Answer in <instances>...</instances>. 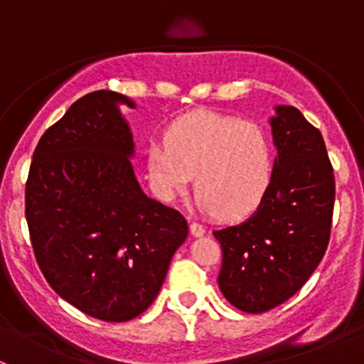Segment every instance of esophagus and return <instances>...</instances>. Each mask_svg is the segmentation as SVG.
<instances>
[{
	"label": "esophagus",
	"instance_id": "esophagus-1",
	"mask_svg": "<svg viewBox=\"0 0 364 364\" xmlns=\"http://www.w3.org/2000/svg\"><path fill=\"white\" fill-rule=\"evenodd\" d=\"M190 232H192V236H196V237H200V236H204L205 229H204L203 225H200V223H197V222H192V223H190Z\"/></svg>",
	"mask_w": 364,
	"mask_h": 364
}]
</instances>
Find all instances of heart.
<instances>
[{
  "label": "heart",
  "mask_w": 364,
  "mask_h": 364,
  "mask_svg": "<svg viewBox=\"0 0 364 364\" xmlns=\"http://www.w3.org/2000/svg\"><path fill=\"white\" fill-rule=\"evenodd\" d=\"M273 174L267 135L252 121L196 112L168 128L148 149V178L161 200H174L192 183L197 205L222 220L252 215L266 199Z\"/></svg>",
  "instance_id": "heart-1"
}]
</instances>
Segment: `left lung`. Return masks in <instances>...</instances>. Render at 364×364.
<instances>
[{
    "instance_id": "8db88e82",
    "label": "left lung",
    "mask_w": 364,
    "mask_h": 364,
    "mask_svg": "<svg viewBox=\"0 0 364 364\" xmlns=\"http://www.w3.org/2000/svg\"><path fill=\"white\" fill-rule=\"evenodd\" d=\"M269 119L277 159L266 199L240 225L215 230L218 285L237 310L262 314L306 284L329 243L335 174L322 134L291 105Z\"/></svg>"
}]
</instances>
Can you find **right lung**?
Returning a JSON list of instances; mask_svg holds the SVG:
<instances>
[{
    "mask_svg": "<svg viewBox=\"0 0 364 364\" xmlns=\"http://www.w3.org/2000/svg\"><path fill=\"white\" fill-rule=\"evenodd\" d=\"M116 91L79 98L47 128L26 183V220L36 262L56 294L107 322L141 315L159 296L188 225L142 192L134 137Z\"/></svg>",
    "mask_w": 364,
    "mask_h": 364,
    "instance_id": "right-lung-1",
    "label": "right lung"
}]
</instances>
